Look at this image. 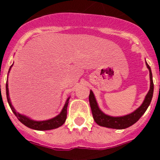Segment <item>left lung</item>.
Listing matches in <instances>:
<instances>
[{
  "mask_svg": "<svg viewBox=\"0 0 160 160\" xmlns=\"http://www.w3.org/2000/svg\"><path fill=\"white\" fill-rule=\"evenodd\" d=\"M146 64L150 71L151 87H150L149 91H148V94L146 95V98H145V99H144L142 105L138 107L136 111H135L131 114L122 117H111L107 115V114L102 112L99 110V108L98 107L97 102H96L94 94L90 90V95H89V101H90V108H91V111H92L93 118H94L96 123L98 124L99 126H102V127H105V128H108L125 129V128H129L131 125L135 123L142 117V115L147 111V109L148 108L150 103L152 102L154 91V83L153 79H152V70H151V67L149 66V65L147 62Z\"/></svg>",
  "mask_w": 160,
  "mask_h": 160,
  "instance_id": "obj_1",
  "label": "left lung"
}]
</instances>
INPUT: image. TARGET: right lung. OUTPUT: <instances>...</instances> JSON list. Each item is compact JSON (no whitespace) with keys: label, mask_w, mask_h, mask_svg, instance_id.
<instances>
[{"label":"right lung","mask_w":160,"mask_h":160,"mask_svg":"<svg viewBox=\"0 0 160 160\" xmlns=\"http://www.w3.org/2000/svg\"><path fill=\"white\" fill-rule=\"evenodd\" d=\"M9 70H10V69H9ZM6 96L7 99H8V104H9V107H10L11 110H12V111L13 112V114H15V116L18 118V120H19L20 122H22V123H23L25 126H26V127H28V128H32V129L34 130H38V131H46V130H52L59 128V127H61L62 125H63L64 122H66V115H67V107L70 98H68L66 104H65L64 107H63L62 111V112H61L58 116L54 117V118H51V119L46 120V121H33V120L29 119L27 117L24 116V115L20 114L19 113L16 112L15 109L13 108V107H12V104H11L10 100H9V97H8V82H6Z\"/></svg>","instance_id":"add662e5"}]
</instances>
